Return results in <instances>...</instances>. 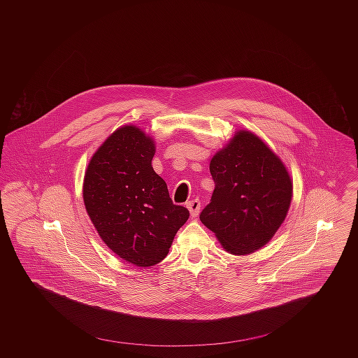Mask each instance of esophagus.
<instances>
[{
	"label": "esophagus",
	"mask_w": 358,
	"mask_h": 358,
	"mask_svg": "<svg viewBox=\"0 0 358 358\" xmlns=\"http://www.w3.org/2000/svg\"><path fill=\"white\" fill-rule=\"evenodd\" d=\"M186 206L189 208V210H190V213H192V216H197L199 213H200V208H201V203H200V200L199 199H196V200H192V201H189Z\"/></svg>",
	"instance_id": "1"
}]
</instances>
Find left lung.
Returning <instances> with one entry per match:
<instances>
[{"label": "left lung", "mask_w": 358, "mask_h": 358, "mask_svg": "<svg viewBox=\"0 0 358 358\" xmlns=\"http://www.w3.org/2000/svg\"><path fill=\"white\" fill-rule=\"evenodd\" d=\"M210 203L200 220L233 255L266 245L282 224L292 200V180L282 161L250 131H238L213 155Z\"/></svg>", "instance_id": "8db88e82"}]
</instances>
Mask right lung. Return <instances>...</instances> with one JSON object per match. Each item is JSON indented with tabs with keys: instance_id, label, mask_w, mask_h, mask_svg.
<instances>
[{
	"instance_id": "right-lung-1",
	"label": "right lung",
	"mask_w": 358,
	"mask_h": 358,
	"mask_svg": "<svg viewBox=\"0 0 358 358\" xmlns=\"http://www.w3.org/2000/svg\"><path fill=\"white\" fill-rule=\"evenodd\" d=\"M154 141L134 125L114 131L92 155L84 204L104 244L124 260L149 267L168 255L190 213L172 203L154 172Z\"/></svg>"
}]
</instances>
